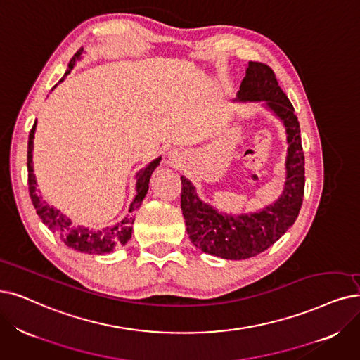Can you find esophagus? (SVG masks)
Segmentation results:
<instances>
[{"instance_id": "1", "label": "esophagus", "mask_w": 360, "mask_h": 360, "mask_svg": "<svg viewBox=\"0 0 360 360\" xmlns=\"http://www.w3.org/2000/svg\"><path fill=\"white\" fill-rule=\"evenodd\" d=\"M169 158H174V156H169Z\"/></svg>"}]
</instances>
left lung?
Wrapping results in <instances>:
<instances>
[{"mask_svg": "<svg viewBox=\"0 0 360 360\" xmlns=\"http://www.w3.org/2000/svg\"><path fill=\"white\" fill-rule=\"evenodd\" d=\"M235 100L264 102L283 122L288 153L282 195L262 211L232 215L202 202L191 180L181 177V211L195 247L226 260H245L271 247L297 220L304 196V153L294 108L267 65L248 63Z\"/></svg>", "mask_w": 360, "mask_h": 360, "instance_id": "left-lung-1", "label": "left lung"}]
</instances>
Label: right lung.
<instances>
[{"label":"right lung","mask_w":360,"mask_h":360,"mask_svg":"<svg viewBox=\"0 0 360 360\" xmlns=\"http://www.w3.org/2000/svg\"><path fill=\"white\" fill-rule=\"evenodd\" d=\"M82 51H84V49H79L75 53V56L72 57V60L69 62V68L59 82H62L70 74V70L74 69L77 60L81 59ZM35 128H37V121L34 122V127L30 133V140H27V184H30V195L32 199L34 208L37 210V214L39 215L42 223H44L53 233L59 236V239L62 242H65V245H68L69 248L75 250V251H79V252L108 254V252H112L115 248L125 245V243L130 240L131 233H133V223H134L133 214L141 205V200L145 199V196L148 193L150 176H152L153 169L160 165L161 156L156 158V160H153L149 165H146L145 168L137 172L136 198L130 204V208H128V212L130 214H128L122 221L117 223L115 226H108V227L100 229V230H91L89 227L74 224L60 210L54 208L53 205L47 204L46 200L42 199L39 189L37 188L38 184L35 180L34 165H32Z\"/></svg>","instance_id":"1"}]
</instances>
